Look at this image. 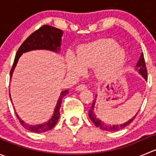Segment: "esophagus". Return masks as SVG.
<instances>
[{
    "label": "esophagus",
    "mask_w": 156,
    "mask_h": 156,
    "mask_svg": "<svg viewBox=\"0 0 156 156\" xmlns=\"http://www.w3.org/2000/svg\"><path fill=\"white\" fill-rule=\"evenodd\" d=\"M87 88V85H85V84H79V85L77 86L76 87H75V89L77 90L80 91V90H84Z\"/></svg>",
    "instance_id": "1"
}]
</instances>
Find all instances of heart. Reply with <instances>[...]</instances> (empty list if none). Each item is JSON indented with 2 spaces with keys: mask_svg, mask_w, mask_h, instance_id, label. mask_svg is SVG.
<instances>
[{
  "mask_svg": "<svg viewBox=\"0 0 156 156\" xmlns=\"http://www.w3.org/2000/svg\"><path fill=\"white\" fill-rule=\"evenodd\" d=\"M126 59L124 49L114 40H100L87 44L78 49L75 58L67 61L69 73L81 75L85 69L95 66V74L100 80L114 78L123 66Z\"/></svg>",
  "mask_w": 156,
  "mask_h": 156,
  "instance_id": "b5f03b06",
  "label": "heart"
}]
</instances>
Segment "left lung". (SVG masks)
Returning <instances> with one entry per match:
<instances>
[{
    "mask_svg": "<svg viewBox=\"0 0 156 156\" xmlns=\"http://www.w3.org/2000/svg\"><path fill=\"white\" fill-rule=\"evenodd\" d=\"M136 71H137V72H139L143 77H144V79H145L146 81H147V69H146L144 53H141L140 57L139 60H138L137 63H136ZM95 103H96V98L95 100H94V102H93L91 108L89 110L88 115H89V118L91 119V121L94 122V125H96V127H99V128H100L103 130H106V131H117V130H121V129L124 128V127H125L126 126H127V125H130V124L133 122V119H135V117L136 116V115H135L133 116L131 119H130L128 122H126L124 124H121V125H108V124L102 122V121L100 120V119H99L97 117V115L94 114V105H95ZM136 114H137V113H136Z\"/></svg>",
    "mask_w": 156,
    "mask_h": 156,
    "instance_id": "8db88e82",
    "label": "left lung"
}]
</instances>
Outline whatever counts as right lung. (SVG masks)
I'll list each match as a JSON object with an SVG mask.
<instances>
[{
	"instance_id": "add662e5",
	"label": "right lung",
	"mask_w": 156,
	"mask_h": 156,
	"mask_svg": "<svg viewBox=\"0 0 156 156\" xmlns=\"http://www.w3.org/2000/svg\"><path fill=\"white\" fill-rule=\"evenodd\" d=\"M62 34H63V31L62 30L57 29V28L53 27V26H48V25L42 26L40 29L36 30L34 32H33L31 35L29 36L26 39V41L22 44L19 50H17L16 55L15 59H14L13 65H12L10 72V78L12 77V73H13V70L15 69L16 66L17 62H18L19 59H20V57L23 53L34 50H48L53 52H59L60 50ZM68 94L69 90H63L61 92L59 100H58L57 103H56V108H55L54 113H53L51 119L48 122L37 125H29L27 123H25L19 117L16 112H15L16 115L17 119L20 121L22 126H23L26 130H30V131L39 133L51 130L57 123L58 119L59 118V115H60L59 109H60L61 107L62 98ZM10 98L11 100L10 94Z\"/></svg>"
}]
</instances>
